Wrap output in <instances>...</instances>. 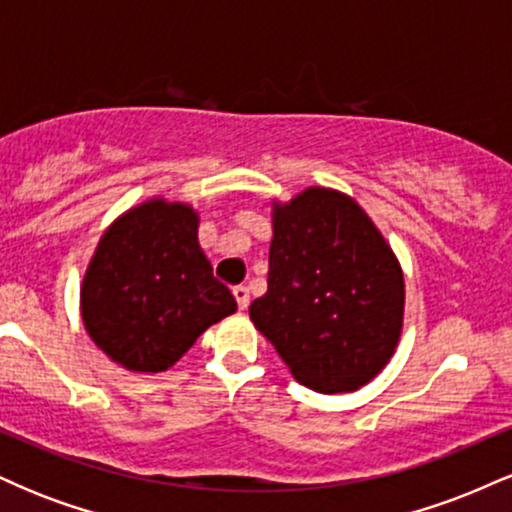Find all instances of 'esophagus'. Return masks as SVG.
I'll list each match as a JSON object with an SVG mask.
<instances>
[{"label": "esophagus", "mask_w": 512, "mask_h": 512, "mask_svg": "<svg viewBox=\"0 0 512 512\" xmlns=\"http://www.w3.org/2000/svg\"><path fill=\"white\" fill-rule=\"evenodd\" d=\"M233 296H236V303H238L240 310H245L250 305V289H248V286H236V289H233Z\"/></svg>", "instance_id": "1"}]
</instances>
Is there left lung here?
<instances>
[{
	"instance_id": "1",
	"label": "left lung",
	"mask_w": 512,
	"mask_h": 512,
	"mask_svg": "<svg viewBox=\"0 0 512 512\" xmlns=\"http://www.w3.org/2000/svg\"><path fill=\"white\" fill-rule=\"evenodd\" d=\"M267 293L250 320L315 392L370 383L402 332L404 276L395 252L351 197L308 187L274 202Z\"/></svg>"
}]
</instances>
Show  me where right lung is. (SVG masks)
I'll use <instances>...</instances> for the list:
<instances>
[{"label":"right lung","mask_w":512,"mask_h":512,"mask_svg":"<svg viewBox=\"0 0 512 512\" xmlns=\"http://www.w3.org/2000/svg\"><path fill=\"white\" fill-rule=\"evenodd\" d=\"M187 204L149 199L122 214L88 262L81 317L98 349L134 373H161L236 298L211 272Z\"/></svg>","instance_id":"add662e5"}]
</instances>
